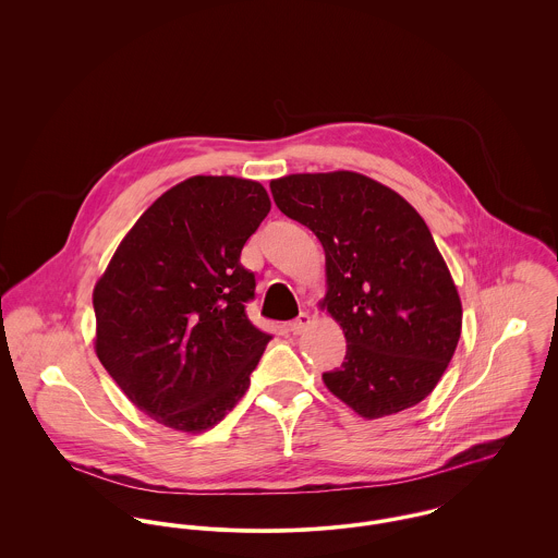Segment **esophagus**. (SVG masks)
<instances>
[{"label": "esophagus", "instance_id": "esophagus-1", "mask_svg": "<svg viewBox=\"0 0 558 558\" xmlns=\"http://www.w3.org/2000/svg\"><path fill=\"white\" fill-rule=\"evenodd\" d=\"M310 325V314L308 312H302L295 320H291L289 323V331L293 333V336H300V333H304L306 331V327Z\"/></svg>", "mask_w": 558, "mask_h": 558}]
</instances>
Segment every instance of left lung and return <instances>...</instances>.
Wrapping results in <instances>:
<instances>
[{
    "instance_id": "left-lung-1",
    "label": "left lung",
    "mask_w": 558,
    "mask_h": 558,
    "mask_svg": "<svg viewBox=\"0 0 558 558\" xmlns=\"http://www.w3.org/2000/svg\"><path fill=\"white\" fill-rule=\"evenodd\" d=\"M278 209L325 250L323 308L347 338L327 389L378 420L422 402L460 340L462 304L424 218L391 187L353 171L274 180Z\"/></svg>"
}]
</instances>
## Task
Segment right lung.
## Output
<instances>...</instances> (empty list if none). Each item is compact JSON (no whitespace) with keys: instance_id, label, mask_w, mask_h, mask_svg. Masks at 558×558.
<instances>
[{"instance_id":"add662e5","label":"right lung","mask_w":558,"mask_h":558,"mask_svg":"<svg viewBox=\"0 0 558 558\" xmlns=\"http://www.w3.org/2000/svg\"><path fill=\"white\" fill-rule=\"evenodd\" d=\"M269 207L258 182L190 178L136 220L94 289L100 364L167 428L220 424L271 340L250 323L256 282L240 263Z\"/></svg>"}]
</instances>
